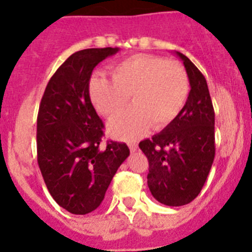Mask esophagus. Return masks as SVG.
<instances>
[{
  "label": "esophagus",
  "instance_id": "1",
  "mask_svg": "<svg viewBox=\"0 0 252 252\" xmlns=\"http://www.w3.org/2000/svg\"><path fill=\"white\" fill-rule=\"evenodd\" d=\"M129 146V149H130V152H137V149H138V146H137V143H129L128 144Z\"/></svg>",
  "mask_w": 252,
  "mask_h": 252
}]
</instances>
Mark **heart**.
<instances>
[{"label":"heart","mask_w":252,"mask_h":252,"mask_svg":"<svg viewBox=\"0 0 252 252\" xmlns=\"http://www.w3.org/2000/svg\"><path fill=\"white\" fill-rule=\"evenodd\" d=\"M189 90L185 67L156 55H134L112 69V80L101 74L92 78L90 99L106 118L115 117L129 100L133 106L110 121L109 133L119 139H135L151 128L163 129L182 110Z\"/></svg>","instance_id":"obj_1"}]
</instances>
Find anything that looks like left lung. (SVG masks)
Listing matches in <instances>:
<instances>
[{"instance_id": "8db88e82", "label": "left lung", "mask_w": 252, "mask_h": 252, "mask_svg": "<svg viewBox=\"0 0 252 252\" xmlns=\"http://www.w3.org/2000/svg\"><path fill=\"white\" fill-rule=\"evenodd\" d=\"M176 54L183 61L191 85L187 101L169 126L139 143L149 162V191L165 206L192 202L215 158V112L207 81L187 56Z\"/></svg>"}]
</instances>
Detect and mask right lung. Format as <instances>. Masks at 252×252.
<instances>
[{"label": "right lung", "mask_w": 252, "mask_h": 252, "mask_svg": "<svg viewBox=\"0 0 252 252\" xmlns=\"http://www.w3.org/2000/svg\"><path fill=\"white\" fill-rule=\"evenodd\" d=\"M118 47L72 54L51 76L37 115V163L56 203L74 215H87L103 202L122 163L126 143L101 146L104 124L89 95L94 67Z\"/></svg>", "instance_id": "add662e5"}]
</instances>
